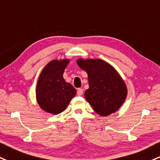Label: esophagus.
Here are the masks:
<instances>
[{
    "instance_id": "1",
    "label": "esophagus",
    "mask_w": 160,
    "mask_h": 160,
    "mask_svg": "<svg viewBox=\"0 0 160 160\" xmlns=\"http://www.w3.org/2000/svg\"><path fill=\"white\" fill-rule=\"evenodd\" d=\"M77 94H78V96H82V94H83V89H82V88L77 89Z\"/></svg>"
}]
</instances>
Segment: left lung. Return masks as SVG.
<instances>
[{
	"label": "left lung",
	"mask_w": 160,
	"mask_h": 160,
	"mask_svg": "<svg viewBox=\"0 0 160 160\" xmlns=\"http://www.w3.org/2000/svg\"><path fill=\"white\" fill-rule=\"evenodd\" d=\"M88 75L89 88L84 96L96 113L106 116L121 107L127 96L125 82L111 65L101 59H78Z\"/></svg>",
	"instance_id": "obj_1"
}]
</instances>
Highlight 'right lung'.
<instances>
[{
	"label": "right lung",
	"instance_id": "obj_1",
	"mask_svg": "<svg viewBox=\"0 0 160 160\" xmlns=\"http://www.w3.org/2000/svg\"><path fill=\"white\" fill-rule=\"evenodd\" d=\"M69 60H53L43 69L36 88V98L44 111L58 114L64 111L76 90L66 82L63 73Z\"/></svg>",
	"mask_w": 160,
	"mask_h": 160
}]
</instances>
